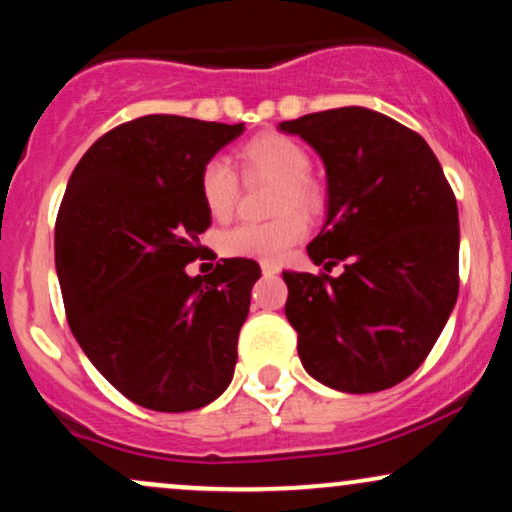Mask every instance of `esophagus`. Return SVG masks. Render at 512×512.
I'll return each instance as SVG.
<instances>
[{"instance_id": "34e87169", "label": "esophagus", "mask_w": 512, "mask_h": 512, "mask_svg": "<svg viewBox=\"0 0 512 512\" xmlns=\"http://www.w3.org/2000/svg\"><path fill=\"white\" fill-rule=\"evenodd\" d=\"M262 274H264V276L279 274V264H274V262H262Z\"/></svg>"}]
</instances>
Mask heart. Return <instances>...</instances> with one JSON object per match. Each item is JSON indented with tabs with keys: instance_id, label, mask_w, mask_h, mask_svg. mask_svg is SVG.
I'll list each match as a JSON object with an SVG mask.
<instances>
[{
	"instance_id": "b5f03b06",
	"label": "heart",
	"mask_w": 512,
	"mask_h": 512,
	"mask_svg": "<svg viewBox=\"0 0 512 512\" xmlns=\"http://www.w3.org/2000/svg\"><path fill=\"white\" fill-rule=\"evenodd\" d=\"M238 166L245 180L276 182L274 214L267 223H240L219 238V250L228 257L279 262L308 231L304 214L322 209V190L308 178L310 154L296 139L264 132L238 149ZM199 195L211 219L226 221L238 202V178L226 163L209 161L199 175ZM299 211L296 212L295 209Z\"/></svg>"
}]
</instances>
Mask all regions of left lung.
I'll list each match as a JSON object with an SVG mask.
<instances>
[{
    "mask_svg": "<svg viewBox=\"0 0 512 512\" xmlns=\"http://www.w3.org/2000/svg\"><path fill=\"white\" fill-rule=\"evenodd\" d=\"M322 158L327 216L308 245L339 276L284 272L286 317L317 383L351 395L402 383L455 308L460 219L436 154L409 127L349 105L281 122Z\"/></svg>",
    "mask_w": 512,
    "mask_h": 512,
    "instance_id": "8db88e82",
    "label": "left lung"
}]
</instances>
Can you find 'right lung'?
<instances>
[{
	"mask_svg": "<svg viewBox=\"0 0 512 512\" xmlns=\"http://www.w3.org/2000/svg\"><path fill=\"white\" fill-rule=\"evenodd\" d=\"M245 125L146 115L110 129L76 163L55 226L57 279L88 361L134 404L207 407L231 385L260 264L187 274L211 226L202 168Z\"/></svg>",
	"mask_w": 512,
	"mask_h": 512,
	"instance_id": "obj_1",
	"label": "right lung"
}]
</instances>
